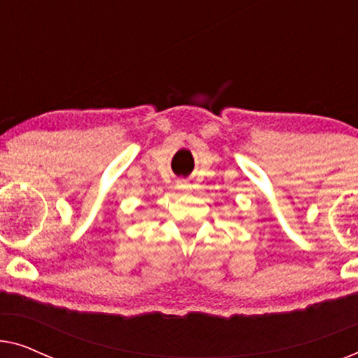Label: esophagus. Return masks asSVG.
Segmentation results:
<instances>
[{
	"mask_svg": "<svg viewBox=\"0 0 358 358\" xmlns=\"http://www.w3.org/2000/svg\"><path fill=\"white\" fill-rule=\"evenodd\" d=\"M178 189L180 190V192H189L190 184L187 182V180H178Z\"/></svg>",
	"mask_w": 358,
	"mask_h": 358,
	"instance_id": "1",
	"label": "esophagus"
}]
</instances>
